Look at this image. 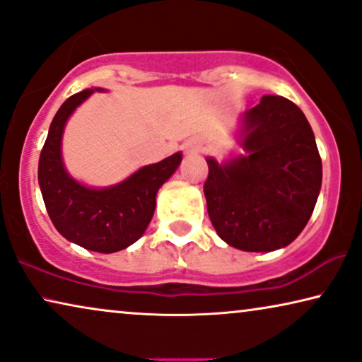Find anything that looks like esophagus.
Returning a JSON list of instances; mask_svg holds the SVG:
<instances>
[{"label":"esophagus","mask_w":362,"mask_h":362,"mask_svg":"<svg viewBox=\"0 0 362 362\" xmlns=\"http://www.w3.org/2000/svg\"><path fill=\"white\" fill-rule=\"evenodd\" d=\"M185 151L187 152H200L202 151V142L195 141V139H192V141L185 144Z\"/></svg>","instance_id":"1"}]
</instances>
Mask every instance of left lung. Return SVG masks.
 Wrapping results in <instances>:
<instances>
[{"label": "left lung", "instance_id": "1", "mask_svg": "<svg viewBox=\"0 0 362 362\" xmlns=\"http://www.w3.org/2000/svg\"><path fill=\"white\" fill-rule=\"evenodd\" d=\"M247 156L225 163L209 157L206 210L218 237L243 252H273L305 228L321 190L322 165L301 109L263 95L242 115Z\"/></svg>", "mask_w": 362, "mask_h": 362}]
</instances>
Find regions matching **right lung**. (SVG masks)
<instances>
[{"label":"right lung","mask_w":362,"mask_h":362,"mask_svg":"<svg viewBox=\"0 0 362 362\" xmlns=\"http://www.w3.org/2000/svg\"><path fill=\"white\" fill-rule=\"evenodd\" d=\"M94 90L71 95L56 112L40 156L37 180L47 215L62 237L90 252L114 253L142 237L156 210L157 192L180 165L182 153L139 168L105 189L74 180L62 163V132L71 114Z\"/></svg>","instance_id":"right-lung-1"}]
</instances>
